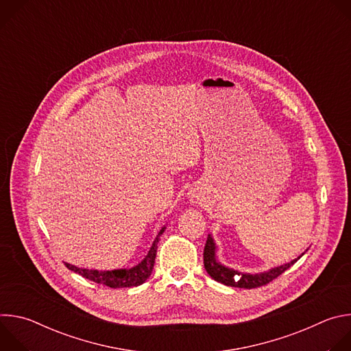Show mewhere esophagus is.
<instances>
[{"instance_id": "obj_1", "label": "esophagus", "mask_w": 351, "mask_h": 351, "mask_svg": "<svg viewBox=\"0 0 351 351\" xmlns=\"http://www.w3.org/2000/svg\"><path fill=\"white\" fill-rule=\"evenodd\" d=\"M190 195V199H191V203H198L199 199H202V195H199L198 193H189Z\"/></svg>"}]
</instances>
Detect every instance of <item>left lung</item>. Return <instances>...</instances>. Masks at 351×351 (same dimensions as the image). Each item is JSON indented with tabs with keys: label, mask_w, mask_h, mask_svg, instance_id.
Masks as SVG:
<instances>
[{
	"label": "left lung",
	"mask_w": 351,
	"mask_h": 351,
	"mask_svg": "<svg viewBox=\"0 0 351 351\" xmlns=\"http://www.w3.org/2000/svg\"><path fill=\"white\" fill-rule=\"evenodd\" d=\"M302 256L297 257L295 260H293L287 264L271 268V269L260 272V274L239 272L233 268L225 267L223 264H221L217 260V244L214 241L213 234H208L207 243H206V247H204V267H206L207 274L214 280H217L222 285L233 286V287H241V289H254V287H260V286H264V285H268L269 282H272L275 278H278L286 269H289L297 260L302 258Z\"/></svg>",
	"instance_id": "left-lung-1"
}]
</instances>
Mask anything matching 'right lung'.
I'll return each mask as SVG.
<instances>
[{"mask_svg": "<svg viewBox=\"0 0 351 351\" xmlns=\"http://www.w3.org/2000/svg\"><path fill=\"white\" fill-rule=\"evenodd\" d=\"M165 226L158 232L156 240L153 241L152 248L148 250L147 256L143 258L141 263L134 265L133 268L129 269H112V271H97V269H86V268H79L75 265H71L65 263L66 268L82 275L83 278L93 280L99 285H106L114 289L119 287H133V286H140L144 283L149 275L153 272L154 263H156V256H157V244L160 241V236L164 233Z\"/></svg>", "mask_w": 351, "mask_h": 351, "instance_id": "right-lung-1", "label": "right lung"}]
</instances>
